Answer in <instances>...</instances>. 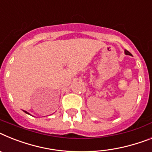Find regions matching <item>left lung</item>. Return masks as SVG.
Here are the masks:
<instances>
[{
    "label": "left lung",
    "mask_w": 152,
    "mask_h": 152,
    "mask_svg": "<svg viewBox=\"0 0 152 152\" xmlns=\"http://www.w3.org/2000/svg\"><path fill=\"white\" fill-rule=\"evenodd\" d=\"M124 52H125V54L126 55H129V56H131V53H130V52H128V51H127V50H125V51H124Z\"/></svg>",
    "instance_id": "left-lung-1"
}]
</instances>
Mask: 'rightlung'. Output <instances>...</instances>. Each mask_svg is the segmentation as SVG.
Listing matches in <instances>:
<instances>
[{"instance_id": "add662e5", "label": "right lung", "mask_w": 152, "mask_h": 152, "mask_svg": "<svg viewBox=\"0 0 152 152\" xmlns=\"http://www.w3.org/2000/svg\"><path fill=\"white\" fill-rule=\"evenodd\" d=\"M24 112H25V113H28L27 111H25V110H24ZM28 114H29V113H28Z\"/></svg>"}]
</instances>
